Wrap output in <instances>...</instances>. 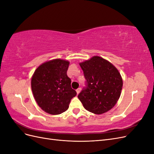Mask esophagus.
<instances>
[{"mask_svg":"<svg viewBox=\"0 0 154 154\" xmlns=\"http://www.w3.org/2000/svg\"><path fill=\"white\" fill-rule=\"evenodd\" d=\"M80 91H81V88H77V89H76V92H77L78 94L80 92Z\"/></svg>","mask_w":154,"mask_h":154,"instance_id":"1","label":"esophagus"}]
</instances>
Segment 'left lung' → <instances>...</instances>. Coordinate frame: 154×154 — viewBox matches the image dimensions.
Masks as SVG:
<instances>
[{"mask_svg":"<svg viewBox=\"0 0 154 154\" xmlns=\"http://www.w3.org/2000/svg\"><path fill=\"white\" fill-rule=\"evenodd\" d=\"M86 80V87L78 97L84 108L96 114L112 109L118 101L123 80L118 70L106 60L94 56L80 63Z\"/></svg>","mask_w":154,"mask_h":154,"instance_id":"1","label":"left lung"}]
</instances>
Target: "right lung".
I'll list each match as a JSON object with an SVG mask.
<instances>
[{
	"label": "right lung",
	"instance_id": "1",
	"mask_svg": "<svg viewBox=\"0 0 154 154\" xmlns=\"http://www.w3.org/2000/svg\"><path fill=\"white\" fill-rule=\"evenodd\" d=\"M69 62L54 59L44 62L37 68L31 78V89L37 104L45 112L62 114L76 92L71 86L67 71Z\"/></svg>",
	"mask_w": 154,
	"mask_h": 154
}]
</instances>
